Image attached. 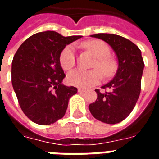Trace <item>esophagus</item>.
<instances>
[{"label": "esophagus", "mask_w": 159, "mask_h": 159, "mask_svg": "<svg viewBox=\"0 0 159 159\" xmlns=\"http://www.w3.org/2000/svg\"><path fill=\"white\" fill-rule=\"evenodd\" d=\"M77 91H78V93H84V92H85V89H78Z\"/></svg>", "instance_id": "esophagus-1"}]
</instances>
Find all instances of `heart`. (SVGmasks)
Here are the masks:
<instances>
[{
    "label": "heart",
    "instance_id": "1",
    "mask_svg": "<svg viewBox=\"0 0 159 159\" xmlns=\"http://www.w3.org/2000/svg\"><path fill=\"white\" fill-rule=\"evenodd\" d=\"M83 47L97 58L96 61L93 64L94 68L100 69L105 77L113 76L117 70V64L114 59L109 57L111 49L106 42L100 40H92L83 42ZM59 63L64 70H69L74 67L76 64V52L74 46L70 44L64 48L59 55ZM98 70H75L68 74V83L72 86L83 89L94 86L102 79V73Z\"/></svg>",
    "mask_w": 159,
    "mask_h": 159
}]
</instances>
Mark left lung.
Here are the masks:
<instances>
[{"instance_id":"1","label":"left lung","mask_w":159,"mask_h":159,"mask_svg":"<svg viewBox=\"0 0 159 159\" xmlns=\"http://www.w3.org/2000/svg\"><path fill=\"white\" fill-rule=\"evenodd\" d=\"M107 42L118 59V68L114 78L102 86L108 92L95 89L97 100L89 106L94 118L108 124H115L126 118L135 107L140 93L144 61L140 48L123 36L100 33L92 35Z\"/></svg>"}]
</instances>
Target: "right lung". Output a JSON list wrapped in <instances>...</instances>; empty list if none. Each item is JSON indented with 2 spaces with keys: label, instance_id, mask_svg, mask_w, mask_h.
I'll list each match as a JSON object with an SVG mask.
<instances>
[{
  "label": "right lung",
  "instance_id": "1",
  "mask_svg": "<svg viewBox=\"0 0 159 159\" xmlns=\"http://www.w3.org/2000/svg\"><path fill=\"white\" fill-rule=\"evenodd\" d=\"M81 36H63L48 30L30 36L12 62V83L23 112L40 125L54 123L66 114L75 87L62 84L65 73L59 55Z\"/></svg>",
  "mask_w": 159,
  "mask_h": 159
}]
</instances>
